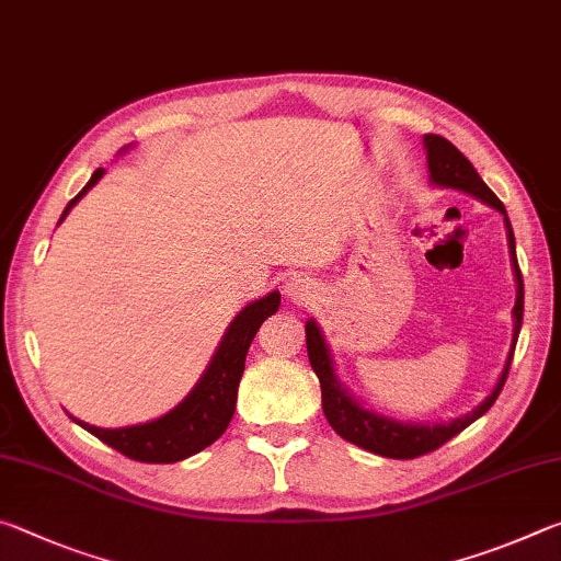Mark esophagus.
<instances>
[{"label":"esophagus","mask_w":561,"mask_h":561,"mask_svg":"<svg viewBox=\"0 0 561 561\" xmlns=\"http://www.w3.org/2000/svg\"><path fill=\"white\" fill-rule=\"evenodd\" d=\"M284 291H287V297L291 301H301V304H307L311 297H314V287H311L309 279H301V277H291L287 282V287H284Z\"/></svg>","instance_id":"esophagus-1"}]
</instances>
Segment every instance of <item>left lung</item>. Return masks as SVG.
I'll return each mask as SVG.
<instances>
[{
  "mask_svg": "<svg viewBox=\"0 0 561 561\" xmlns=\"http://www.w3.org/2000/svg\"><path fill=\"white\" fill-rule=\"evenodd\" d=\"M425 148H428V170H431L433 183L465 190V193L480 197L482 203L495 207V210L505 215L507 220L505 205L500 203V197L492 193V190L485 185V180L478 175V170L472 168L470 160L465 158L460 150L450 144V140L428 133V136H425ZM507 237H510V250H512V267H515V277H517V304H515V324H517L515 336H517L522 327V314H525V284H522V272L515 254V234H512L510 220H507ZM307 351H309V364L319 376L321 405H324V415L331 428H334L344 440L358 445V448L383 455V458H393V460H413V458H421L425 453L438 450L440 445H445L460 431L468 428L472 421H478L482 413H488L492 403L497 401L502 386L507 381L510 360H512V354H515V351L510 354L505 374H502L495 391L485 398V403L474 408L472 413L445 425H403V423L388 421V417L364 411V408L351 401V398L341 391L334 378V371H331V358L324 346V339H321V331L314 321H307Z\"/></svg>",
  "mask_w": 561,
  "mask_h": 561,
  "instance_id": "1",
  "label": "left lung"
}]
</instances>
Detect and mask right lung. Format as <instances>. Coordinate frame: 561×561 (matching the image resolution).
<instances>
[{
    "label": "right lung",
    "mask_w": 561,
    "mask_h": 561,
    "mask_svg": "<svg viewBox=\"0 0 561 561\" xmlns=\"http://www.w3.org/2000/svg\"><path fill=\"white\" fill-rule=\"evenodd\" d=\"M101 175L103 168H99L96 173L91 175L87 187L66 205L61 220L66 213L79 203V197L87 193L89 187L99 183ZM279 291H272L264 299L250 304V307L237 314L230 329H227L220 348H217L213 364L207 366L205 376L201 378V383L195 386V391L190 393L175 411L158 417L153 423L116 431L96 428V425L81 421L76 423H79L81 428H87L91 435H96L99 440L111 445L113 450H118L121 455H126V458L140 462H178L205 450L207 445H213L227 431V425H230L237 403V388H240V378L244 374L247 351H250L252 339L262 327V321L279 309Z\"/></svg>",
    "instance_id": "right-lung-1"
}]
</instances>
